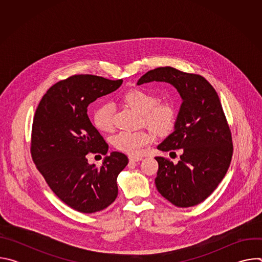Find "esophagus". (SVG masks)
Returning a JSON list of instances; mask_svg holds the SVG:
<instances>
[{
  "label": "esophagus",
  "instance_id": "obj_1",
  "mask_svg": "<svg viewBox=\"0 0 262 262\" xmlns=\"http://www.w3.org/2000/svg\"><path fill=\"white\" fill-rule=\"evenodd\" d=\"M128 159H129V162H130V163H137V162L142 161L143 158H142V157H139V156H129Z\"/></svg>",
  "mask_w": 262,
  "mask_h": 262
}]
</instances>
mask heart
Returning <instances> with one entry per match:
<instances>
[{
	"mask_svg": "<svg viewBox=\"0 0 262 262\" xmlns=\"http://www.w3.org/2000/svg\"><path fill=\"white\" fill-rule=\"evenodd\" d=\"M122 100L141 114L143 122L160 134L170 132L176 122V110L172 102H157V96L145 89L133 88L126 91ZM114 107L108 102L99 104L93 112V123L97 129L108 133L114 126ZM152 136L146 130L120 132L112 139V144L119 151L138 155L151 143Z\"/></svg>",
	"mask_w": 262,
	"mask_h": 262,
	"instance_id": "heart-1",
	"label": "heart"
}]
</instances>
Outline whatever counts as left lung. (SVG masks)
<instances>
[{
  "label": "left lung",
  "mask_w": 262,
  "mask_h": 262,
  "mask_svg": "<svg viewBox=\"0 0 262 262\" xmlns=\"http://www.w3.org/2000/svg\"><path fill=\"white\" fill-rule=\"evenodd\" d=\"M154 81L171 84L182 99L174 132L158 146L162 151L181 149L182 155L176 165L156 158V186L175 206H195L216 189L230 166L231 132L215 90L203 77L166 66L149 70L137 84Z\"/></svg>",
  "instance_id": "obj_1"
}]
</instances>
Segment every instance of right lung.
<instances>
[{
    "label": "right lung",
    "instance_id": "1",
    "mask_svg": "<svg viewBox=\"0 0 262 262\" xmlns=\"http://www.w3.org/2000/svg\"><path fill=\"white\" fill-rule=\"evenodd\" d=\"M122 82L92 74L72 76L53 85L35 112L33 162L58 198L80 212L102 210L118 195L117 177L128 159L114 151L100 167L88 163V154L105 156L108 146L92 125L87 107Z\"/></svg>",
    "mask_w": 262,
    "mask_h": 262
}]
</instances>
